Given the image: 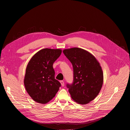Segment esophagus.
<instances>
[{"mask_svg":"<svg viewBox=\"0 0 130 130\" xmlns=\"http://www.w3.org/2000/svg\"><path fill=\"white\" fill-rule=\"evenodd\" d=\"M60 83H61V84L62 86H64L65 85V83H64V82L63 81H61Z\"/></svg>","mask_w":130,"mask_h":130,"instance_id":"34e87169","label":"esophagus"}]
</instances>
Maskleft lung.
Listing matches in <instances>:
<instances>
[{
    "label": "left lung",
    "instance_id": "1",
    "mask_svg": "<svg viewBox=\"0 0 130 130\" xmlns=\"http://www.w3.org/2000/svg\"><path fill=\"white\" fill-rule=\"evenodd\" d=\"M63 52L73 66V83L67 84L71 97L79 104H87L98 96L103 85L100 63L93 55L81 48H71Z\"/></svg>",
    "mask_w": 130,
    "mask_h": 130
}]
</instances>
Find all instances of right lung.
I'll return each instance as SVG.
<instances>
[{
  "label": "right lung",
  "instance_id": "right-lung-1",
  "mask_svg": "<svg viewBox=\"0 0 130 130\" xmlns=\"http://www.w3.org/2000/svg\"><path fill=\"white\" fill-rule=\"evenodd\" d=\"M62 50L45 48L36 53L29 62L24 78L26 89L36 102L46 104L59 90L61 83L55 79L53 64Z\"/></svg>",
  "mask_w": 130,
  "mask_h": 130
}]
</instances>
